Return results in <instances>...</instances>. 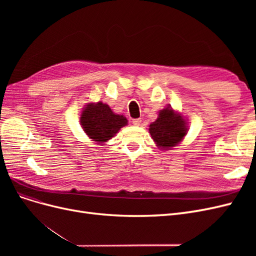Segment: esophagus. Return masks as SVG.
<instances>
[{
    "instance_id": "obj_1",
    "label": "esophagus",
    "mask_w": 256,
    "mask_h": 256,
    "mask_svg": "<svg viewBox=\"0 0 256 256\" xmlns=\"http://www.w3.org/2000/svg\"><path fill=\"white\" fill-rule=\"evenodd\" d=\"M141 122H142L141 118H134V120H132V124H134V126H140L141 125Z\"/></svg>"
}]
</instances>
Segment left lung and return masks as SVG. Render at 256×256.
<instances>
[{
	"mask_svg": "<svg viewBox=\"0 0 256 256\" xmlns=\"http://www.w3.org/2000/svg\"><path fill=\"white\" fill-rule=\"evenodd\" d=\"M187 131V122L182 114L175 112L171 106L161 110L158 118L150 125L152 138L161 150H171L180 144Z\"/></svg>",
	"mask_w": 256,
	"mask_h": 256,
	"instance_id": "1",
	"label": "left lung"
}]
</instances>
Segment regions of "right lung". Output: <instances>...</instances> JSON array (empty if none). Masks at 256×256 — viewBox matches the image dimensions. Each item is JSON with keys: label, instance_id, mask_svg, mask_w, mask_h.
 <instances>
[{"label": "right lung", "instance_id": "1", "mask_svg": "<svg viewBox=\"0 0 256 256\" xmlns=\"http://www.w3.org/2000/svg\"><path fill=\"white\" fill-rule=\"evenodd\" d=\"M80 122L90 138L102 144L112 138L122 127L126 126L128 120L124 115L115 114L108 104L98 102L84 106Z\"/></svg>", "mask_w": 256, "mask_h": 256}]
</instances>
